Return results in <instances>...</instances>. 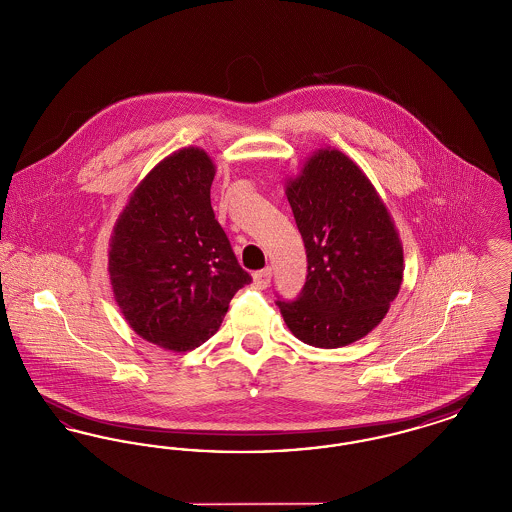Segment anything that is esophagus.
<instances>
[{
	"instance_id": "34e87169",
	"label": "esophagus",
	"mask_w": 512,
	"mask_h": 512,
	"mask_svg": "<svg viewBox=\"0 0 512 512\" xmlns=\"http://www.w3.org/2000/svg\"><path fill=\"white\" fill-rule=\"evenodd\" d=\"M270 278H272V270L265 268V270H259L253 274V284L259 288V290H265L270 286Z\"/></svg>"
}]
</instances>
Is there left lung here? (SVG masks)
<instances>
[{
    "instance_id": "8db88e82",
    "label": "left lung",
    "mask_w": 512,
    "mask_h": 512,
    "mask_svg": "<svg viewBox=\"0 0 512 512\" xmlns=\"http://www.w3.org/2000/svg\"><path fill=\"white\" fill-rule=\"evenodd\" d=\"M286 195L307 249V282L278 301L297 340L336 349L365 338L397 297L403 244L386 203L361 167L336 147L309 155Z\"/></svg>"
}]
</instances>
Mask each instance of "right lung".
<instances>
[{"instance_id": "right-lung-1", "label": "right lung", "mask_w": 512, "mask_h": 512, "mask_svg": "<svg viewBox=\"0 0 512 512\" xmlns=\"http://www.w3.org/2000/svg\"><path fill=\"white\" fill-rule=\"evenodd\" d=\"M215 163L201 147L159 161L132 190L109 240L122 317L149 343L190 351L217 334L251 282L211 207Z\"/></svg>"}]
</instances>
